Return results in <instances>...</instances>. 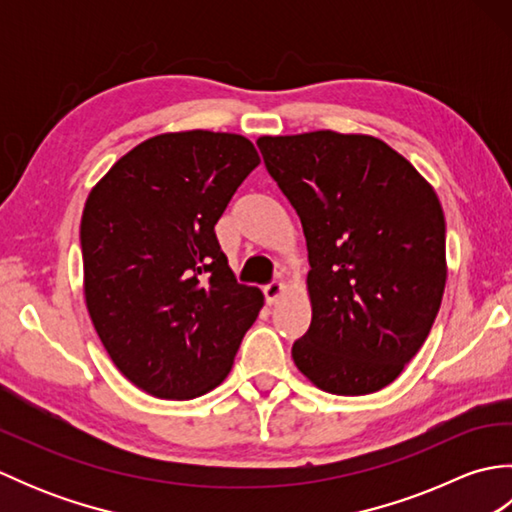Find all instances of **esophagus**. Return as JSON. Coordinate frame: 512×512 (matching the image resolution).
Wrapping results in <instances>:
<instances>
[{
	"label": "esophagus",
	"instance_id": "1",
	"mask_svg": "<svg viewBox=\"0 0 512 512\" xmlns=\"http://www.w3.org/2000/svg\"><path fill=\"white\" fill-rule=\"evenodd\" d=\"M281 292H284V281L279 279H273L270 284L264 286V297L268 303H275L281 297Z\"/></svg>",
	"mask_w": 512,
	"mask_h": 512
}]
</instances>
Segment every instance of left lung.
Returning a JSON list of instances; mask_svg holds the SVG:
<instances>
[{
    "label": "left lung",
    "mask_w": 512,
    "mask_h": 512,
    "mask_svg": "<svg viewBox=\"0 0 512 512\" xmlns=\"http://www.w3.org/2000/svg\"><path fill=\"white\" fill-rule=\"evenodd\" d=\"M257 147L308 244L312 321L292 345L336 396L387 387L418 354L447 281V226L409 160L363 134L262 136Z\"/></svg>",
    "instance_id": "8db88e82"
}]
</instances>
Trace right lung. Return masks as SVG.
<instances>
[{"label": "right lung", "instance_id": "1", "mask_svg": "<svg viewBox=\"0 0 512 512\" xmlns=\"http://www.w3.org/2000/svg\"><path fill=\"white\" fill-rule=\"evenodd\" d=\"M257 165L244 136L160 134L88 195L85 303L114 365L151 396L184 400L220 385L264 306L262 290L235 279L215 237Z\"/></svg>", "mask_w": 512, "mask_h": 512}]
</instances>
